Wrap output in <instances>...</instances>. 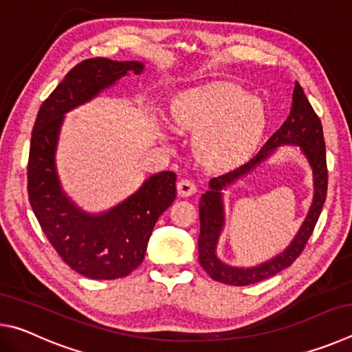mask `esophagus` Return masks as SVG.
Masks as SVG:
<instances>
[{
    "mask_svg": "<svg viewBox=\"0 0 352 352\" xmlns=\"http://www.w3.org/2000/svg\"><path fill=\"white\" fill-rule=\"evenodd\" d=\"M177 190L180 197H189V195L197 192V186H195L190 180H186V178H184V180H180L177 183Z\"/></svg>",
    "mask_w": 352,
    "mask_h": 352,
    "instance_id": "obj_1",
    "label": "esophagus"
}]
</instances>
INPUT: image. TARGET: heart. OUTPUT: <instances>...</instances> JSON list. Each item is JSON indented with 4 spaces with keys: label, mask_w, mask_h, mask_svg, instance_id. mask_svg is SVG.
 <instances>
[{
    "label": "heart",
    "mask_w": 352,
    "mask_h": 352,
    "mask_svg": "<svg viewBox=\"0 0 352 352\" xmlns=\"http://www.w3.org/2000/svg\"><path fill=\"white\" fill-rule=\"evenodd\" d=\"M170 116L178 129L195 133V153L214 169L243 162L267 127L264 104L231 83L189 88L172 104Z\"/></svg>",
    "instance_id": "1"
}]
</instances>
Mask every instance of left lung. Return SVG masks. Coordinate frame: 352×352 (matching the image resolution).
Returning a JSON list of instances; mask_svg holds the SVG:
<instances>
[{
  "label": "left lung",
  "mask_w": 352,
  "mask_h": 352,
  "mask_svg": "<svg viewBox=\"0 0 352 352\" xmlns=\"http://www.w3.org/2000/svg\"><path fill=\"white\" fill-rule=\"evenodd\" d=\"M281 145H298L305 155L313 169L314 199L309 212L298 230L294 241L283 254L270 261L253 267H234L226 265L217 256V243L224 226V208L221 190L249 173L253 168L277 150ZM327 192V168L326 146L321 121L309 104L301 85L295 82L292 109L281 129L270 136L254 158L223 175L211 178L210 189L200 199V236H199V261L205 272L214 281L230 285H250L276 275L287 269L301 254L315 228V223L323 210Z\"/></svg>",
  "instance_id": "8db88e82"
}]
</instances>
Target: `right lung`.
<instances>
[{
	"label": "right lung",
	"instance_id": "right-lung-1",
	"mask_svg": "<svg viewBox=\"0 0 352 352\" xmlns=\"http://www.w3.org/2000/svg\"><path fill=\"white\" fill-rule=\"evenodd\" d=\"M144 63L96 57L65 76L41 104L35 119L28 163V192L47 241L71 269L91 279H118L144 259L158 217L175 200L177 175L160 172L109 211H83L62 189L56 151L65 115L96 98L127 74H141Z\"/></svg>",
	"mask_w": 352,
	"mask_h": 352
}]
</instances>
